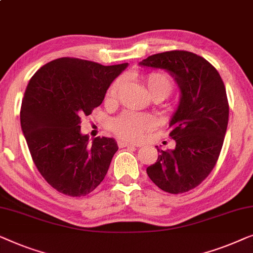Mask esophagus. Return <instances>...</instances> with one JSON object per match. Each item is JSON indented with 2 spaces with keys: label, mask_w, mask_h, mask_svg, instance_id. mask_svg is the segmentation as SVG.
Listing matches in <instances>:
<instances>
[{
  "label": "esophagus",
  "mask_w": 253,
  "mask_h": 253,
  "mask_svg": "<svg viewBox=\"0 0 253 253\" xmlns=\"http://www.w3.org/2000/svg\"><path fill=\"white\" fill-rule=\"evenodd\" d=\"M118 145H119L120 148H125V147H127V148H135V147H137L136 144L128 143V142H125V141H123V140L118 141Z\"/></svg>",
  "instance_id": "1"
}]
</instances>
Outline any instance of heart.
Instances as JSON below:
<instances>
[{
    "label": "heart",
    "instance_id": "heart-1",
    "mask_svg": "<svg viewBox=\"0 0 253 253\" xmlns=\"http://www.w3.org/2000/svg\"><path fill=\"white\" fill-rule=\"evenodd\" d=\"M123 84V78L113 81L109 88L108 94H106V99H109V101L116 99ZM145 84H147V89L150 96L162 95L165 98L173 89L172 80L165 73L157 72L149 74ZM155 125V118L150 115H147V113L124 112L116 119H113L111 127L112 130L124 140L138 141L143 136L144 131L151 129Z\"/></svg>",
    "mask_w": 253,
    "mask_h": 253
}]
</instances>
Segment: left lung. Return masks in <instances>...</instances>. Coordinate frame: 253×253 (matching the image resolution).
Returning <instances> with one entry per match:
<instances>
[{"label":"left lung","instance_id":"left-lung-1","mask_svg":"<svg viewBox=\"0 0 253 253\" xmlns=\"http://www.w3.org/2000/svg\"><path fill=\"white\" fill-rule=\"evenodd\" d=\"M140 65L165 70L180 90L179 105L169 120L175 148L164 151L156 147L158 159L147 173L166 193H186L202 183L219 158L229 116L225 84L208 60L189 51L156 54Z\"/></svg>","mask_w":253,"mask_h":253}]
</instances>
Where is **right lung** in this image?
Masks as SVG:
<instances>
[{"instance_id":"add662e5","label":"right lung","mask_w":253,"mask_h":253,"mask_svg":"<svg viewBox=\"0 0 253 253\" xmlns=\"http://www.w3.org/2000/svg\"><path fill=\"white\" fill-rule=\"evenodd\" d=\"M127 63L104 66L63 57L40 67L25 90L20 125L44 180L67 196H86L104 179L118 144L81 134V118L102 104Z\"/></svg>"}]
</instances>
